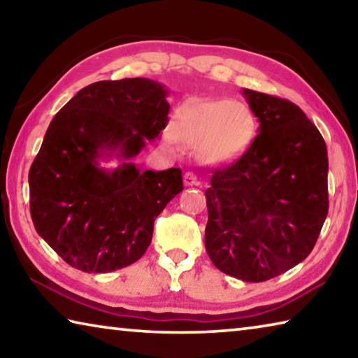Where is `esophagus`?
I'll list each match as a JSON object with an SVG mask.
<instances>
[{
  "label": "esophagus",
  "mask_w": 358,
  "mask_h": 358,
  "mask_svg": "<svg viewBox=\"0 0 358 358\" xmlns=\"http://www.w3.org/2000/svg\"><path fill=\"white\" fill-rule=\"evenodd\" d=\"M183 181H185V186H199V178L196 177V173L192 172H186L185 177H183Z\"/></svg>",
  "instance_id": "obj_1"
}]
</instances>
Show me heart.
I'll list each match as a JSON object with an SVG mask.
<instances>
[{"label":"heart","mask_w":358,"mask_h":358,"mask_svg":"<svg viewBox=\"0 0 358 358\" xmlns=\"http://www.w3.org/2000/svg\"><path fill=\"white\" fill-rule=\"evenodd\" d=\"M256 120L237 101H187L178 108L172 126L175 141L196 150L203 166L234 164L251 147Z\"/></svg>","instance_id":"obj_1"}]
</instances>
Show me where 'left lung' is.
Wrapping results in <instances>:
<instances>
[{"label": "left lung", "instance_id": "left-lung-1", "mask_svg": "<svg viewBox=\"0 0 358 358\" xmlns=\"http://www.w3.org/2000/svg\"><path fill=\"white\" fill-rule=\"evenodd\" d=\"M241 94L259 134L210 180L205 248L222 273L262 282L299 265L316 245L329 211V156L300 107L246 88Z\"/></svg>", "mask_w": 358, "mask_h": 358}]
</instances>
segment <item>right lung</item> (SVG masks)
<instances>
[{
    "mask_svg": "<svg viewBox=\"0 0 358 358\" xmlns=\"http://www.w3.org/2000/svg\"><path fill=\"white\" fill-rule=\"evenodd\" d=\"M169 90L150 78L102 80L59 110L29 169L36 232L64 262L108 273L141 259L153 224L183 191L177 167L141 171L132 159L169 123ZM117 159V168L102 162Z\"/></svg>",
    "mask_w": 358,
    "mask_h": 358,
    "instance_id": "obj_1",
    "label": "right lung"
}]
</instances>
